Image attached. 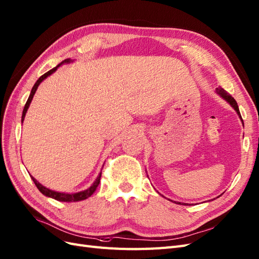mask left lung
<instances>
[{
  "label": "left lung",
  "mask_w": 259,
  "mask_h": 259,
  "mask_svg": "<svg viewBox=\"0 0 259 259\" xmlns=\"http://www.w3.org/2000/svg\"><path fill=\"white\" fill-rule=\"evenodd\" d=\"M216 92H217L218 95H221L225 100L228 101V103L234 108V110L237 111V113L239 114V116L241 117V114H240V110H239V107H238L237 101L234 100V98L230 95V94L227 93V92H226L224 89H222V88H218V89L216 90ZM241 119H242V117H241ZM242 122H243V120H242ZM178 204H179V203H178Z\"/></svg>",
  "instance_id": "obj_1"
}]
</instances>
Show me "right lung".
Wrapping results in <instances>:
<instances>
[{
    "mask_svg": "<svg viewBox=\"0 0 259 259\" xmlns=\"http://www.w3.org/2000/svg\"><path fill=\"white\" fill-rule=\"evenodd\" d=\"M65 62H70V59H65L64 61H61L57 67L53 68L52 70H50V71H48L46 73H44L42 76L38 77V80L35 82V84H34V86L32 88V90H31L30 96H29V98H28V100H27V103H26V105H25V108H23L22 116H21V122H23V120H25L26 112H27L28 108H29V106H30V104H31V100H32V98H33V96H34V94H35V92H36L37 86L40 85V83H41L44 79H46V77H48L49 75H51L53 72L56 71L57 68H58L60 65L65 64ZM31 178H32L33 183L35 184L37 189L40 190L44 195H46V197H50V198H53V199H55V200L61 201V202H76V201H82V200H85V199L90 198L91 195H92L94 192H95L96 188L98 187V185H99V183H100L101 173L98 175V177L96 178L95 182H94V184L89 188L88 190H84V191H81V192H76V193H71V194H70V193H62V192L53 191V190L49 189V188H45L44 186H42V185H41L40 183H38L36 179H34L32 176H31Z\"/></svg>",
    "mask_w": 259,
    "mask_h": 259,
    "instance_id": "right-lung-1",
    "label": "right lung"
}]
</instances>
